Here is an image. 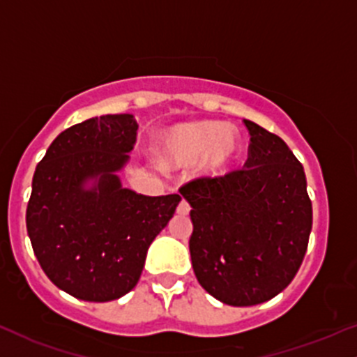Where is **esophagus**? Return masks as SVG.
I'll return each instance as SVG.
<instances>
[{"mask_svg":"<svg viewBox=\"0 0 357 357\" xmlns=\"http://www.w3.org/2000/svg\"><path fill=\"white\" fill-rule=\"evenodd\" d=\"M190 205H188V202H185V199H181V203L178 205V213L179 215H188L190 213Z\"/></svg>","mask_w":357,"mask_h":357,"instance_id":"esophagus-1","label":"esophagus"}]
</instances>
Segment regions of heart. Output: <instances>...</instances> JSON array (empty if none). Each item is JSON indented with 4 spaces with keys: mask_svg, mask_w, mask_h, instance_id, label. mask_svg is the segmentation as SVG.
I'll return each instance as SVG.
<instances>
[{
    "mask_svg": "<svg viewBox=\"0 0 357 357\" xmlns=\"http://www.w3.org/2000/svg\"><path fill=\"white\" fill-rule=\"evenodd\" d=\"M241 151V139L234 128L220 121H191L169 128L159 142L164 166L183 167L202 159V171L223 174Z\"/></svg>",
    "mask_w": 357,
    "mask_h": 357,
    "instance_id": "1",
    "label": "heart"
}]
</instances>
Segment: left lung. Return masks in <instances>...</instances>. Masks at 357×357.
I'll return each mask as SVG.
<instances>
[{
	"instance_id": "left-lung-1",
	"label": "left lung",
	"mask_w": 357,
	"mask_h": 357,
	"mask_svg": "<svg viewBox=\"0 0 357 357\" xmlns=\"http://www.w3.org/2000/svg\"><path fill=\"white\" fill-rule=\"evenodd\" d=\"M244 123L250 135L244 169L179 190L191 205L190 254L198 283L232 307L283 291L298 273L312 232L303 166L283 139Z\"/></svg>"
}]
</instances>
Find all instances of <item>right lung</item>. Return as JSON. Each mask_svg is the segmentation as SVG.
I'll return each instance as SVG.
<instances>
[{"mask_svg": "<svg viewBox=\"0 0 357 357\" xmlns=\"http://www.w3.org/2000/svg\"><path fill=\"white\" fill-rule=\"evenodd\" d=\"M137 128L130 113L81 121L35 169L26 232L47 278L74 298L112 301L134 289L149 245L181 202L121 186Z\"/></svg>", "mask_w": 357, "mask_h": 357, "instance_id": "1", "label": "right lung"}]
</instances>
